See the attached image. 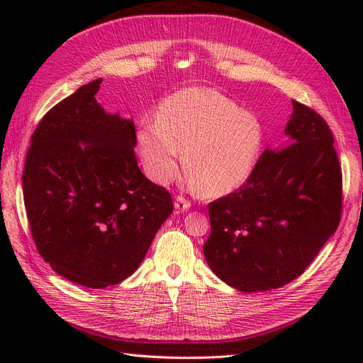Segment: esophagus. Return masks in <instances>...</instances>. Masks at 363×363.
Instances as JSON below:
<instances>
[{
  "label": "esophagus",
  "mask_w": 363,
  "mask_h": 363,
  "mask_svg": "<svg viewBox=\"0 0 363 363\" xmlns=\"http://www.w3.org/2000/svg\"><path fill=\"white\" fill-rule=\"evenodd\" d=\"M190 207H191V204H190V201H187L186 198H182V196L174 198V209L177 212H187Z\"/></svg>",
  "instance_id": "1"
}]
</instances>
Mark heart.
Returning a JSON list of instances; mask_svg holds the SVG:
<instances>
[{
  "instance_id": "1",
  "label": "heart",
  "mask_w": 363,
  "mask_h": 363,
  "mask_svg": "<svg viewBox=\"0 0 363 363\" xmlns=\"http://www.w3.org/2000/svg\"><path fill=\"white\" fill-rule=\"evenodd\" d=\"M137 142L146 173L156 182L173 181L186 147L187 186L221 198L250 181L264 146V126L218 90L191 87L164 99L157 120L138 128Z\"/></svg>"
}]
</instances>
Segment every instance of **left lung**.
Returning <instances> with one entry per match:
<instances>
[{
	"label": "left lung",
	"instance_id": "left-lung-1",
	"mask_svg": "<svg viewBox=\"0 0 363 363\" xmlns=\"http://www.w3.org/2000/svg\"><path fill=\"white\" fill-rule=\"evenodd\" d=\"M291 104L285 143L262 152L243 187L209 204L206 262L240 291L296 279L340 223L342 169L333 133L317 112Z\"/></svg>",
	"mask_w": 363,
	"mask_h": 363
}]
</instances>
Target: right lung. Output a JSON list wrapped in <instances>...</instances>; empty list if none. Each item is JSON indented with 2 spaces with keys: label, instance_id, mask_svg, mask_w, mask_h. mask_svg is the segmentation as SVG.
<instances>
[{
  "label": "right lung",
  "instance_id": "obj_1",
  "mask_svg": "<svg viewBox=\"0 0 363 363\" xmlns=\"http://www.w3.org/2000/svg\"><path fill=\"white\" fill-rule=\"evenodd\" d=\"M101 82L79 87L45 115L21 177L40 256L89 289L133 274L173 212L168 191L138 168L133 118L96 101Z\"/></svg>",
  "mask_w": 363,
  "mask_h": 363
}]
</instances>
